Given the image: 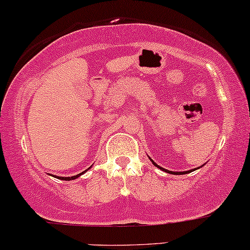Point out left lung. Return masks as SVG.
<instances>
[{
    "label": "left lung",
    "instance_id": "8db88e82",
    "mask_svg": "<svg viewBox=\"0 0 250 250\" xmlns=\"http://www.w3.org/2000/svg\"><path fill=\"white\" fill-rule=\"evenodd\" d=\"M149 159H150V161H151V162H152V164H154L156 167H158V169H159V170L164 171V172H167V173H170V174H186V173H190V172H192V171H195V170H197V169H200V167H204V165H205V164H204V165H201V167H195V169H192V170H188V171H184V172H183V171H180V172H174V171H170V170H167V169H164V167H159V165H158L157 163H155V162H154V161H152V159H151V158H150V157H149Z\"/></svg>",
    "mask_w": 250,
    "mask_h": 250
}]
</instances>
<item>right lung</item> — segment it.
Returning a JSON list of instances; mask_svg holds the SVG:
<instances>
[{
	"label": "right lung",
	"mask_w": 250,
	"mask_h": 250,
	"mask_svg": "<svg viewBox=\"0 0 250 250\" xmlns=\"http://www.w3.org/2000/svg\"><path fill=\"white\" fill-rule=\"evenodd\" d=\"M91 167H88V169H91ZM88 169L83 171V172H81V173H79V174H77V176H72V177H60V176H55V174H52V177H56V178H58V179H62V180H73V179H77L78 177H80L81 174H83V173H85L86 171H88Z\"/></svg>",
	"instance_id": "1"
}]
</instances>
